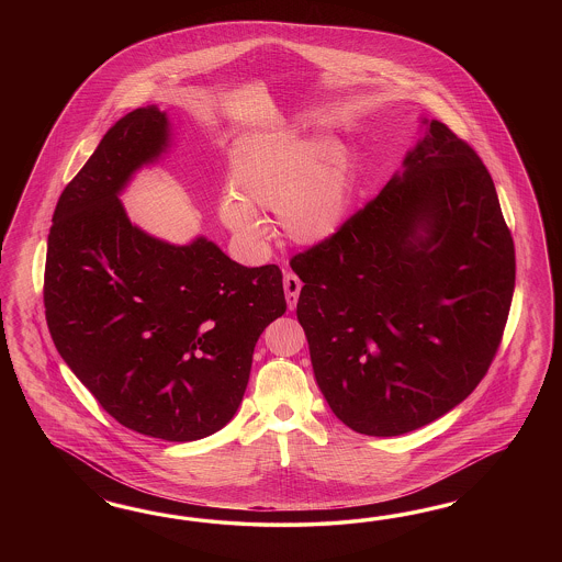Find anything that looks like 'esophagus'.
I'll use <instances>...</instances> for the list:
<instances>
[{
  "label": "esophagus",
  "instance_id": "34e87169",
  "mask_svg": "<svg viewBox=\"0 0 562 562\" xmlns=\"http://www.w3.org/2000/svg\"><path fill=\"white\" fill-rule=\"evenodd\" d=\"M301 286H303V282H301L294 273H284V292H286V303H289L290 311H292V308L296 306V303H299Z\"/></svg>",
  "mask_w": 562,
  "mask_h": 562
}]
</instances>
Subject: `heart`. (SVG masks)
Returning a JSON list of instances; mask_svg holds the SVG:
<instances>
[{
  "label": "heart",
  "instance_id": "b5f03b06",
  "mask_svg": "<svg viewBox=\"0 0 562 562\" xmlns=\"http://www.w3.org/2000/svg\"><path fill=\"white\" fill-rule=\"evenodd\" d=\"M233 189L222 193L218 214L238 240L261 247L270 228L257 210H272L292 243L315 247L334 237L346 216L348 154L336 142L294 130L263 134L235 156Z\"/></svg>",
  "mask_w": 562,
  "mask_h": 562
}]
</instances>
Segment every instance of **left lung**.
<instances>
[{"instance_id": "left-lung-1", "label": "left lung", "mask_w": 562, "mask_h": 562, "mask_svg": "<svg viewBox=\"0 0 562 562\" xmlns=\"http://www.w3.org/2000/svg\"><path fill=\"white\" fill-rule=\"evenodd\" d=\"M423 123L381 193L290 261L317 385L369 437L430 425L476 390L515 289L491 172L445 123Z\"/></svg>"}]
</instances>
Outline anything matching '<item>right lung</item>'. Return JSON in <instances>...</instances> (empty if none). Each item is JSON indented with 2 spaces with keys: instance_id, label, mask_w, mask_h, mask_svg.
Wrapping results in <instances>:
<instances>
[{
  "instance_id": "obj_1",
  "label": "right lung",
  "mask_w": 562,
  "mask_h": 562,
  "mask_svg": "<svg viewBox=\"0 0 562 562\" xmlns=\"http://www.w3.org/2000/svg\"><path fill=\"white\" fill-rule=\"evenodd\" d=\"M169 146L156 104L104 134L55 207L43 299L57 352L102 408L188 442L231 423L286 301L278 266L245 268L205 237L170 245L127 218L121 191Z\"/></svg>"
}]
</instances>
